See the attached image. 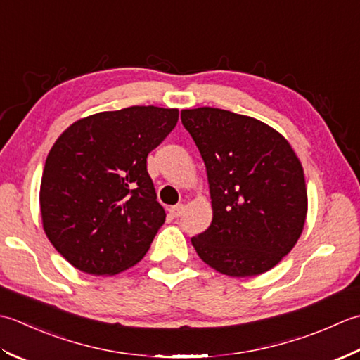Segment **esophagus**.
Here are the masks:
<instances>
[{"label":"esophagus","mask_w":360,"mask_h":360,"mask_svg":"<svg viewBox=\"0 0 360 360\" xmlns=\"http://www.w3.org/2000/svg\"><path fill=\"white\" fill-rule=\"evenodd\" d=\"M183 210H185V207H183V205H175V207L169 208V212H171L172 217H180Z\"/></svg>","instance_id":"1"}]
</instances>
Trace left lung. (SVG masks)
I'll return each instance as SVG.
<instances>
[{"instance_id":"1","label":"left lung","mask_w":360,"mask_h":360,"mask_svg":"<svg viewBox=\"0 0 360 360\" xmlns=\"http://www.w3.org/2000/svg\"><path fill=\"white\" fill-rule=\"evenodd\" d=\"M207 167L212 221L191 242L233 278L274 269L302 236L307 189L302 161L280 131L222 108L181 110Z\"/></svg>"}]
</instances>
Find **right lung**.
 I'll return each instance as SVG.
<instances>
[{
	"mask_svg": "<svg viewBox=\"0 0 360 360\" xmlns=\"http://www.w3.org/2000/svg\"><path fill=\"white\" fill-rule=\"evenodd\" d=\"M177 121V108L134 105L86 116L57 138L40 212L51 244L72 267L104 276L143 259L166 219L148 155Z\"/></svg>",
	"mask_w": 360,
	"mask_h": 360,
	"instance_id": "right-lung-1",
	"label": "right lung"
}]
</instances>
